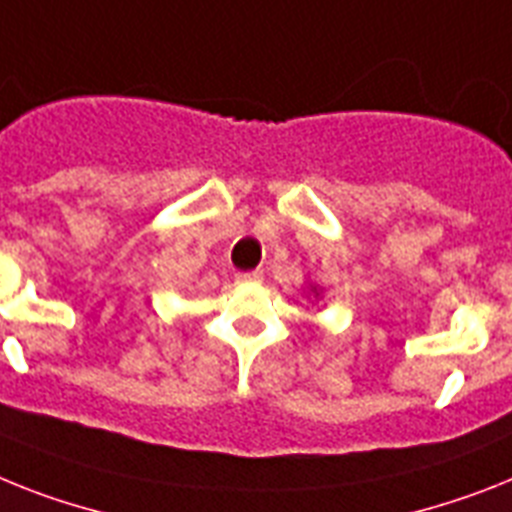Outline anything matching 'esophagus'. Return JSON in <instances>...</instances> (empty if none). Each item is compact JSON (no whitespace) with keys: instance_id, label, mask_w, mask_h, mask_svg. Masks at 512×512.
<instances>
[{"instance_id":"obj_1","label":"esophagus","mask_w":512,"mask_h":512,"mask_svg":"<svg viewBox=\"0 0 512 512\" xmlns=\"http://www.w3.org/2000/svg\"><path fill=\"white\" fill-rule=\"evenodd\" d=\"M263 278V270H247V273H239L236 281L239 283H252V281H260Z\"/></svg>"}]
</instances>
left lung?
I'll use <instances>...</instances> for the list:
<instances>
[{"mask_svg":"<svg viewBox=\"0 0 512 512\" xmlns=\"http://www.w3.org/2000/svg\"><path fill=\"white\" fill-rule=\"evenodd\" d=\"M315 294H317V289H315Z\"/></svg>","mask_w":512,"mask_h":512,"instance_id":"8db88e82","label":"left lung"}]
</instances>
